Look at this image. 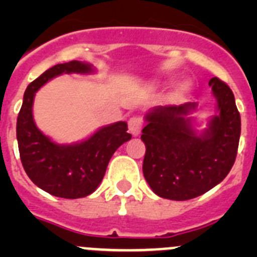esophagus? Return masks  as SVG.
I'll return each instance as SVG.
<instances>
[{"label": "esophagus", "mask_w": 257, "mask_h": 257, "mask_svg": "<svg viewBox=\"0 0 257 257\" xmlns=\"http://www.w3.org/2000/svg\"><path fill=\"white\" fill-rule=\"evenodd\" d=\"M143 128V121L140 117H131L128 119V130L133 134V136H139Z\"/></svg>", "instance_id": "esophagus-1"}]
</instances>
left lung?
<instances>
[{
  "label": "left lung",
  "mask_w": 257,
  "mask_h": 257,
  "mask_svg": "<svg viewBox=\"0 0 257 257\" xmlns=\"http://www.w3.org/2000/svg\"><path fill=\"white\" fill-rule=\"evenodd\" d=\"M219 114L202 134L188 114L196 103L156 106L145 114L143 174L157 196L187 201L208 192L225 179L234 165L240 136V115L234 95L217 77L210 79Z\"/></svg>",
  "instance_id": "obj_1"
}]
</instances>
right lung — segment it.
Segmentation results:
<instances>
[{
	"instance_id": "1",
	"label": "right lung",
	"mask_w": 257,
	"mask_h": 257,
	"mask_svg": "<svg viewBox=\"0 0 257 257\" xmlns=\"http://www.w3.org/2000/svg\"><path fill=\"white\" fill-rule=\"evenodd\" d=\"M92 72L91 64L78 60L54 65L29 83L18 115L17 139L23 167L38 188L60 198H82L95 192L113 153L131 139L123 121L101 127L88 139L70 145L56 144L36 126L33 100L45 83L63 73Z\"/></svg>"
}]
</instances>
